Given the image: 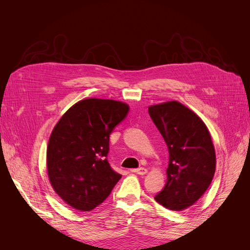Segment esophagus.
Listing matches in <instances>:
<instances>
[{
    "mask_svg": "<svg viewBox=\"0 0 250 250\" xmlns=\"http://www.w3.org/2000/svg\"><path fill=\"white\" fill-rule=\"evenodd\" d=\"M131 172L135 173V174H139V175H145V174L147 173V169H145V168H139V169L131 170Z\"/></svg>",
    "mask_w": 250,
    "mask_h": 250,
    "instance_id": "1",
    "label": "esophagus"
}]
</instances>
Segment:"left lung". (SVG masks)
I'll use <instances>...</instances> for the list:
<instances>
[{
	"mask_svg": "<svg viewBox=\"0 0 250 250\" xmlns=\"http://www.w3.org/2000/svg\"><path fill=\"white\" fill-rule=\"evenodd\" d=\"M148 111L169 150L167 184L155 200L168 209L184 210L198 201L213 180V141L203 121L180 102L150 105Z\"/></svg>",
	"mask_w": 250,
	"mask_h": 250,
	"instance_id": "1",
	"label": "left lung"
}]
</instances>
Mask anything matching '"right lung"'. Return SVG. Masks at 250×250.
I'll use <instances>...</instances> for the list:
<instances>
[{
  "mask_svg": "<svg viewBox=\"0 0 250 250\" xmlns=\"http://www.w3.org/2000/svg\"><path fill=\"white\" fill-rule=\"evenodd\" d=\"M129 105L88 98L74 104L53 129L47 147L48 177L66 204L89 211L101 204L122 177L107 161L109 134Z\"/></svg>",
  "mask_w": 250,
  "mask_h": 250,
  "instance_id": "1",
  "label": "right lung"
}]
</instances>
